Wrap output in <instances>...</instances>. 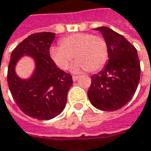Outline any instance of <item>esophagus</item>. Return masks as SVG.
Segmentation results:
<instances>
[{
  "mask_svg": "<svg viewBox=\"0 0 151 151\" xmlns=\"http://www.w3.org/2000/svg\"><path fill=\"white\" fill-rule=\"evenodd\" d=\"M72 78H73V80L75 82V81H77L78 80V76H76V75H73V77H72Z\"/></svg>",
  "mask_w": 151,
  "mask_h": 151,
  "instance_id": "34e87169",
  "label": "esophagus"
}]
</instances>
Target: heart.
I'll use <instances>...</instances> for the list:
<instances>
[{"instance_id": "obj_1", "label": "heart", "mask_w": 151, "mask_h": 151, "mask_svg": "<svg viewBox=\"0 0 151 151\" xmlns=\"http://www.w3.org/2000/svg\"><path fill=\"white\" fill-rule=\"evenodd\" d=\"M59 47H52L50 57L60 69H67L75 58L72 69L96 72L105 65L108 58V45L103 37L90 33H76L62 38Z\"/></svg>"}]
</instances>
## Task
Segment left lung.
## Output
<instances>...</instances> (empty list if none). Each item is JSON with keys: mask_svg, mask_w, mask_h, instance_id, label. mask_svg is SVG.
<instances>
[{"mask_svg": "<svg viewBox=\"0 0 151 151\" xmlns=\"http://www.w3.org/2000/svg\"><path fill=\"white\" fill-rule=\"evenodd\" d=\"M108 45V63L103 70L91 77L88 91L91 103L102 111H116L132 98L140 81L137 50L125 37L108 27L95 29Z\"/></svg>", "mask_w": 151, "mask_h": 151, "instance_id": "left-lung-1", "label": "left lung"}]
</instances>
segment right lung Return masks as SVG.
I'll use <instances>...</instances> for the list:
<instances>
[{
	"instance_id": "obj_1",
	"label": "right lung",
	"mask_w": 151,
	"mask_h": 151,
	"mask_svg": "<svg viewBox=\"0 0 151 151\" xmlns=\"http://www.w3.org/2000/svg\"><path fill=\"white\" fill-rule=\"evenodd\" d=\"M54 38L51 32L30 35L12 52L8 65L7 82L16 105L24 114L41 121L62 112L73 84L71 74L57 68L50 57ZM24 54L32 56L37 62L36 71L27 80H20L14 73L15 63Z\"/></svg>"
}]
</instances>
